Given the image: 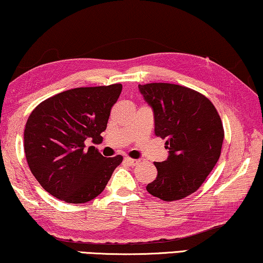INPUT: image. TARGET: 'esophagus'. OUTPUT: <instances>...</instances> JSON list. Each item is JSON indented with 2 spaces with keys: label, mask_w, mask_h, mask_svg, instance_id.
<instances>
[{
  "label": "esophagus",
  "mask_w": 263,
  "mask_h": 263,
  "mask_svg": "<svg viewBox=\"0 0 263 263\" xmlns=\"http://www.w3.org/2000/svg\"><path fill=\"white\" fill-rule=\"evenodd\" d=\"M124 161H126L127 164L132 165V167H135V165H137L140 163V160H134V159H130V157H126L124 159Z\"/></svg>",
  "instance_id": "1"
}]
</instances>
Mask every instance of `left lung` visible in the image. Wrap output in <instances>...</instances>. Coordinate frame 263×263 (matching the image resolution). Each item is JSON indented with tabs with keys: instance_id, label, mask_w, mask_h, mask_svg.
<instances>
[{
	"instance_id": "left-lung-1",
	"label": "left lung",
	"mask_w": 263,
	"mask_h": 263,
	"mask_svg": "<svg viewBox=\"0 0 263 263\" xmlns=\"http://www.w3.org/2000/svg\"><path fill=\"white\" fill-rule=\"evenodd\" d=\"M139 89L154 112L155 135L169 151L167 160L154 163L157 176L147 191L167 202L181 200L201 187L219 160L221 118L211 101L191 88L147 83Z\"/></svg>"
}]
</instances>
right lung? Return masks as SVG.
<instances>
[{"label":"right lung","instance_id":"obj_1","mask_svg":"<svg viewBox=\"0 0 263 263\" xmlns=\"http://www.w3.org/2000/svg\"><path fill=\"white\" fill-rule=\"evenodd\" d=\"M122 84L83 87L44 100L28 118L24 153L39 183L67 203H86L106 188L121 155L104 157L86 140L102 142Z\"/></svg>","mask_w":263,"mask_h":263}]
</instances>
